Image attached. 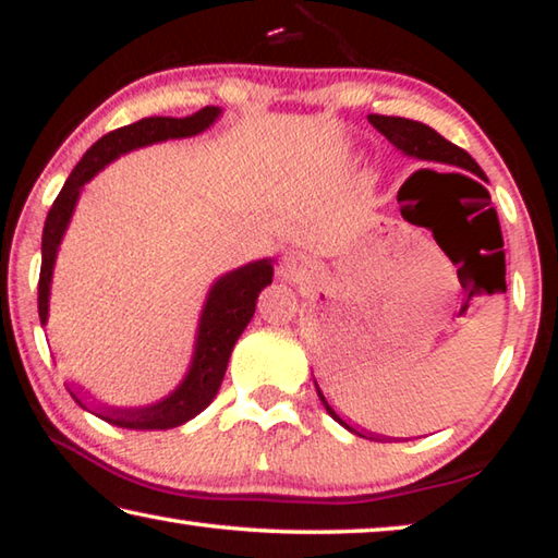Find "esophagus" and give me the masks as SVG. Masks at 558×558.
<instances>
[{
  "instance_id": "1",
  "label": "esophagus",
  "mask_w": 558,
  "mask_h": 558,
  "mask_svg": "<svg viewBox=\"0 0 558 558\" xmlns=\"http://www.w3.org/2000/svg\"><path fill=\"white\" fill-rule=\"evenodd\" d=\"M280 272H282V276H286V278L295 280V278H300L302 272H305V270H302V260H300V258H295V256H288V258H286V263H282Z\"/></svg>"
}]
</instances>
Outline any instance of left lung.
<instances>
[{
  "label": "left lung",
  "instance_id": "obj_1",
  "mask_svg": "<svg viewBox=\"0 0 558 558\" xmlns=\"http://www.w3.org/2000/svg\"><path fill=\"white\" fill-rule=\"evenodd\" d=\"M372 125L381 132V135L389 140V143L399 149L401 155L405 157H413V159H423V162H438V165H450V167H460V169H468L470 174H475L487 182V177L480 165L472 159L465 149L448 143L446 137L438 135L436 130L423 125L418 120H409V118H393V116H369ZM317 386V381H315ZM317 396L323 405L327 409V413L332 415V418L339 423V426H344L349 433H354L359 438H369V440H391V438H381V436H374V433H366L364 428H354L352 423H347L342 415H339L332 405L327 403L325 393L319 391L317 386Z\"/></svg>",
  "mask_w": 558,
  "mask_h": 558
}]
</instances>
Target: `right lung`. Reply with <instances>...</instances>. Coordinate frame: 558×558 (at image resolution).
Masks as SVG:
<instances>
[{
  "label": "right lung",
  "mask_w": 558,
  "mask_h": 558,
  "mask_svg": "<svg viewBox=\"0 0 558 558\" xmlns=\"http://www.w3.org/2000/svg\"><path fill=\"white\" fill-rule=\"evenodd\" d=\"M221 118V108L206 106L186 118H143L132 125L118 128L102 135L93 145L78 165L73 167L71 177L65 179L61 194L56 196L49 216L44 223L41 235V276H39V317L41 327L49 323V298L51 280L59 245L65 235V229L73 219L75 204L81 199L83 184H88L100 169H106L118 157L132 153V149L149 147L167 140L194 137L199 132L209 130ZM272 282V258H260L231 272H223L206 295L202 307L199 327H196V342L192 364L179 381L177 389L149 405H135V409H120V405H102L83 396V389L71 384L65 389L71 391L73 401L83 409L96 413L110 426L130 428V430H167L177 428L182 423L199 415L206 405L214 401L223 381L226 366L233 352V344L245 327H248L253 313H256V300L260 290Z\"/></svg>",
  "instance_id": "right-lung-1"
}]
</instances>
